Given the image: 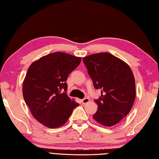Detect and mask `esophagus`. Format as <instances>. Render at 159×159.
Returning <instances> with one entry per match:
<instances>
[{"label": "esophagus", "mask_w": 159, "mask_h": 159, "mask_svg": "<svg viewBox=\"0 0 159 159\" xmlns=\"http://www.w3.org/2000/svg\"><path fill=\"white\" fill-rule=\"evenodd\" d=\"M82 103L83 104H87V103H89V101H90V100L88 98H83V99H82Z\"/></svg>", "instance_id": "esophagus-1"}]
</instances>
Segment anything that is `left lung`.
I'll return each mask as SVG.
<instances>
[{"label": "left lung", "mask_w": 159, "mask_h": 159, "mask_svg": "<svg viewBox=\"0 0 159 159\" xmlns=\"http://www.w3.org/2000/svg\"><path fill=\"white\" fill-rule=\"evenodd\" d=\"M87 72L101 96L93 120L113 126L129 113L136 96L135 81L129 66L108 52L93 54L83 58Z\"/></svg>", "instance_id": "8db88e82"}]
</instances>
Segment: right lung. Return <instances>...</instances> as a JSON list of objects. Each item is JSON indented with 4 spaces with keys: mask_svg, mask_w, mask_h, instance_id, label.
Masks as SVG:
<instances>
[{
    "mask_svg": "<svg viewBox=\"0 0 159 159\" xmlns=\"http://www.w3.org/2000/svg\"><path fill=\"white\" fill-rule=\"evenodd\" d=\"M80 61V57L57 52L41 57L29 67L23 97L33 116L45 126H61L79 105L67 96L66 81Z\"/></svg>",
    "mask_w": 159,
    "mask_h": 159,
    "instance_id": "obj_1",
    "label": "right lung"
}]
</instances>
